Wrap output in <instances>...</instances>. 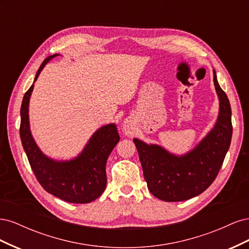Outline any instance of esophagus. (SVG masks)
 <instances>
[{
	"mask_svg": "<svg viewBox=\"0 0 249 249\" xmlns=\"http://www.w3.org/2000/svg\"><path fill=\"white\" fill-rule=\"evenodd\" d=\"M124 132L125 133V135H127V136H130V135L132 134V130H131L129 124H126L125 122H124Z\"/></svg>",
	"mask_w": 249,
	"mask_h": 249,
	"instance_id": "1",
	"label": "esophagus"
}]
</instances>
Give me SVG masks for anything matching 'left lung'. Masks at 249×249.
<instances>
[{
	"label": "left lung",
	"instance_id": "8db88e82",
	"mask_svg": "<svg viewBox=\"0 0 249 249\" xmlns=\"http://www.w3.org/2000/svg\"><path fill=\"white\" fill-rule=\"evenodd\" d=\"M213 72L219 115L213 129L191 152L176 156L160 145L134 139L147 188L157 198L183 201L197 196L214 182L222 166L231 140V109Z\"/></svg>",
	"mask_w": 249,
	"mask_h": 249
}]
</instances>
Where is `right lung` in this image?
Listing matches in <instances>:
<instances>
[{"mask_svg":"<svg viewBox=\"0 0 249 249\" xmlns=\"http://www.w3.org/2000/svg\"><path fill=\"white\" fill-rule=\"evenodd\" d=\"M49 56L37 71L34 82L50 60ZM34 84L29 88L20 107L19 135L28 160L39 184L47 192L67 202L88 203L96 199L107 185L106 163L119 141L114 124L97 130L82 153L70 161H56L44 155L35 143L29 124V102Z\"/></svg>","mask_w":249,"mask_h":249,"instance_id":"1","label":"right lung"}]
</instances>
